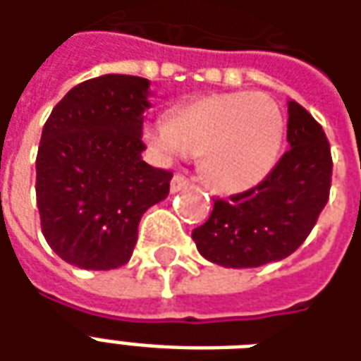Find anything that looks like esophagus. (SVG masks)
<instances>
[{
	"instance_id": "obj_1",
	"label": "esophagus",
	"mask_w": 361,
	"mask_h": 361,
	"mask_svg": "<svg viewBox=\"0 0 361 361\" xmlns=\"http://www.w3.org/2000/svg\"><path fill=\"white\" fill-rule=\"evenodd\" d=\"M189 185V180L185 176H181V173H173L172 183H170V188H172V193H178L181 189H185Z\"/></svg>"
}]
</instances>
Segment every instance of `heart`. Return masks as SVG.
I'll return each instance as SVG.
<instances>
[{
    "label": "heart",
    "mask_w": 361,
    "mask_h": 361,
    "mask_svg": "<svg viewBox=\"0 0 361 361\" xmlns=\"http://www.w3.org/2000/svg\"><path fill=\"white\" fill-rule=\"evenodd\" d=\"M145 139L168 157L201 154V172L214 191L242 193L276 162L282 118L267 96L222 92L176 108L166 123H149Z\"/></svg>",
    "instance_id": "obj_1"
}]
</instances>
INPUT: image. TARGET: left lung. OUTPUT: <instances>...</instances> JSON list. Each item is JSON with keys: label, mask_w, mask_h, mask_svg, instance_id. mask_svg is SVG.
I'll return each instance as SVG.
<instances>
[{"label": "left lung", "mask_w": 361, "mask_h": 361, "mask_svg": "<svg viewBox=\"0 0 361 361\" xmlns=\"http://www.w3.org/2000/svg\"><path fill=\"white\" fill-rule=\"evenodd\" d=\"M290 149L255 188L214 199L209 220L193 230L204 259L251 269L292 255L311 234L331 191L333 157L323 127L303 106L288 104Z\"/></svg>", "instance_id": "left-lung-1"}]
</instances>
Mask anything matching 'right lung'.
<instances>
[{"label":"right lung","mask_w":361,"mask_h":361,"mask_svg":"<svg viewBox=\"0 0 361 361\" xmlns=\"http://www.w3.org/2000/svg\"><path fill=\"white\" fill-rule=\"evenodd\" d=\"M149 98V79L102 75L73 87L44 123L36 154L40 226L71 265H126L141 216L170 193L172 172L141 157Z\"/></svg>","instance_id":"obj_1"}]
</instances>
